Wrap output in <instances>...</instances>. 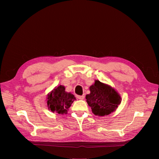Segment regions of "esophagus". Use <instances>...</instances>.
I'll use <instances>...</instances> for the list:
<instances>
[{
	"instance_id": "1",
	"label": "esophagus",
	"mask_w": 159,
	"mask_h": 159,
	"mask_svg": "<svg viewBox=\"0 0 159 159\" xmlns=\"http://www.w3.org/2000/svg\"><path fill=\"white\" fill-rule=\"evenodd\" d=\"M77 98H78V99H80V100H83L85 98V96L84 95H78L77 96Z\"/></svg>"
}]
</instances>
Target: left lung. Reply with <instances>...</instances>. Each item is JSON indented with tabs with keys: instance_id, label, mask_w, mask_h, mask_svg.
I'll return each mask as SVG.
<instances>
[{
	"instance_id": "1",
	"label": "left lung",
	"mask_w": 159,
	"mask_h": 159,
	"mask_svg": "<svg viewBox=\"0 0 159 159\" xmlns=\"http://www.w3.org/2000/svg\"><path fill=\"white\" fill-rule=\"evenodd\" d=\"M86 95V102L95 115L103 117L114 112L121 102V97L111 86L95 80Z\"/></svg>"
}]
</instances>
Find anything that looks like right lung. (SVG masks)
<instances>
[{
  "instance_id": "add662e5",
  "label": "right lung",
  "mask_w": 159,
  "mask_h": 159,
  "mask_svg": "<svg viewBox=\"0 0 159 159\" xmlns=\"http://www.w3.org/2000/svg\"><path fill=\"white\" fill-rule=\"evenodd\" d=\"M64 85L56 86L48 94L46 103L48 109L52 113L60 115L68 113V111L75 98L70 92H67Z\"/></svg>"
}]
</instances>
